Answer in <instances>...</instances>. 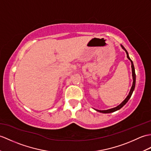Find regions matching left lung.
Listing matches in <instances>:
<instances>
[{"mask_svg": "<svg viewBox=\"0 0 151 151\" xmlns=\"http://www.w3.org/2000/svg\"><path fill=\"white\" fill-rule=\"evenodd\" d=\"M121 47H122V49H124V50H125V51L126 52V54H127V58L129 60L131 61V68H132V79H133V82H132V86L131 87V90H130V92H129L128 96H127V98L122 101V102L119 105V106H118L117 107H114V108H112V109H107V110H102V111H100V110H97L96 109V111L100 112V113H113V112L114 111H116L119 109H120L123 107L124 105L127 102L128 100L130 99V98L132 95V94L133 93V91H134V87H135V84H136V74H135V69H134V64H133V62L131 60V59L130 58V57H129V54H128V52L127 51V50H125V47L123 46V45H121Z\"/></svg>", "mask_w": 151, "mask_h": 151, "instance_id": "1", "label": "left lung"}]
</instances>
